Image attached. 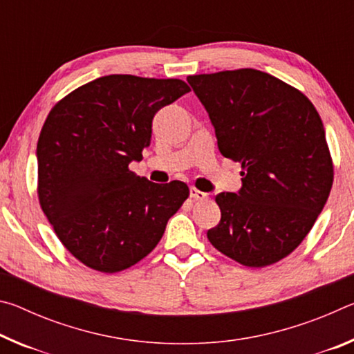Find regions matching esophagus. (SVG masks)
<instances>
[{
  "label": "esophagus",
  "instance_id": "1",
  "mask_svg": "<svg viewBox=\"0 0 354 354\" xmlns=\"http://www.w3.org/2000/svg\"><path fill=\"white\" fill-rule=\"evenodd\" d=\"M190 196L194 200H200V201L207 200V194H205V192H201L195 187H190Z\"/></svg>",
  "mask_w": 354,
  "mask_h": 354
}]
</instances>
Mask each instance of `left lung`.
<instances>
[{
	"mask_svg": "<svg viewBox=\"0 0 354 354\" xmlns=\"http://www.w3.org/2000/svg\"><path fill=\"white\" fill-rule=\"evenodd\" d=\"M209 113L220 153L241 162L242 187L215 196L220 223L207 239L247 267L284 259L308 232L333 187L334 169L314 104L253 68L187 76Z\"/></svg>",
	"mask_w": 354,
	"mask_h": 354,
	"instance_id": "1",
	"label": "left lung"
}]
</instances>
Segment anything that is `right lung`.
<instances>
[{
    "mask_svg": "<svg viewBox=\"0 0 354 354\" xmlns=\"http://www.w3.org/2000/svg\"><path fill=\"white\" fill-rule=\"evenodd\" d=\"M190 92L181 80L109 75L53 107L37 142L41 211L84 266L117 273L151 253L187 200L183 181L156 184L129 170L149 147L160 107Z\"/></svg>",
    "mask_w": 354,
    "mask_h": 354,
    "instance_id": "1",
    "label": "right lung"
}]
</instances>
